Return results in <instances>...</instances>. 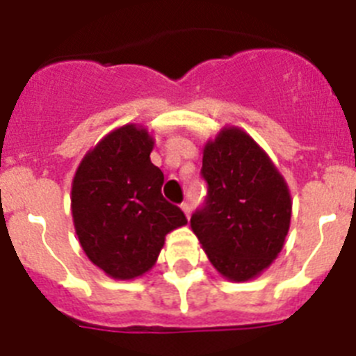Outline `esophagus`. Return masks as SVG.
<instances>
[{
  "label": "esophagus",
  "mask_w": 356,
  "mask_h": 356,
  "mask_svg": "<svg viewBox=\"0 0 356 356\" xmlns=\"http://www.w3.org/2000/svg\"><path fill=\"white\" fill-rule=\"evenodd\" d=\"M181 210H184V213L185 216H191V205H188V203H181Z\"/></svg>",
  "instance_id": "34e87169"
}]
</instances>
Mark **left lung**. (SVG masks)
Listing matches in <instances>:
<instances>
[{"mask_svg":"<svg viewBox=\"0 0 356 356\" xmlns=\"http://www.w3.org/2000/svg\"><path fill=\"white\" fill-rule=\"evenodd\" d=\"M205 209L191 228L216 271L229 282L262 275L284 250L292 197L284 175L250 134L225 127L203 147Z\"/></svg>","mask_w":356,"mask_h":356,"instance_id":"left-lung-1","label":"left lung"}]
</instances>
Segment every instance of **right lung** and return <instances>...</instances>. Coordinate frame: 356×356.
<instances>
[{
    "mask_svg": "<svg viewBox=\"0 0 356 356\" xmlns=\"http://www.w3.org/2000/svg\"><path fill=\"white\" fill-rule=\"evenodd\" d=\"M153 135L128 122L106 134L78 165L71 187L74 232L87 259L114 280L151 271L165 235L187 225L162 196L163 172L151 162Z\"/></svg>",
    "mask_w": 356,
    "mask_h": 356,
    "instance_id": "right-lung-1",
    "label": "right lung"
}]
</instances>
